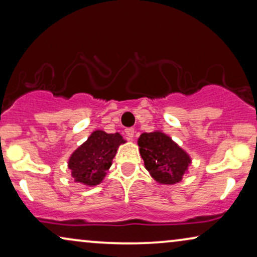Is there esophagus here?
Returning a JSON list of instances; mask_svg holds the SVG:
<instances>
[{
    "label": "esophagus",
    "mask_w": 257,
    "mask_h": 257,
    "mask_svg": "<svg viewBox=\"0 0 257 257\" xmlns=\"http://www.w3.org/2000/svg\"><path fill=\"white\" fill-rule=\"evenodd\" d=\"M135 128H132V127H128V128H126L125 130V133H126V136L128 137V139H132L133 137H135Z\"/></svg>",
    "instance_id": "1"
}]
</instances>
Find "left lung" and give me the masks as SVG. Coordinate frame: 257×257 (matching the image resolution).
Masks as SVG:
<instances>
[{"mask_svg": "<svg viewBox=\"0 0 257 257\" xmlns=\"http://www.w3.org/2000/svg\"><path fill=\"white\" fill-rule=\"evenodd\" d=\"M138 146L146 170L161 185H175L187 173L192 159L163 131L143 133Z\"/></svg>", "mask_w": 257, "mask_h": 257, "instance_id": "left-lung-1", "label": "left lung"}]
</instances>
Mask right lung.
I'll list each match as a JSON object with an SVG mask.
<instances>
[{"label":"right lung","mask_w":257,"mask_h":257,"mask_svg":"<svg viewBox=\"0 0 257 257\" xmlns=\"http://www.w3.org/2000/svg\"><path fill=\"white\" fill-rule=\"evenodd\" d=\"M126 143L120 133H106L97 130L91 133L69 158L68 167L76 182L85 186H97L104 180L118 147Z\"/></svg>","instance_id":"obj_1"}]
</instances>
